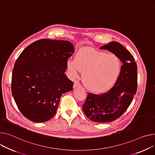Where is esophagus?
<instances>
[{
    "label": "esophagus",
    "mask_w": 155,
    "mask_h": 155,
    "mask_svg": "<svg viewBox=\"0 0 155 155\" xmlns=\"http://www.w3.org/2000/svg\"><path fill=\"white\" fill-rule=\"evenodd\" d=\"M81 85L80 84L78 83V81H75L74 83V84H73V88H76L77 87H79Z\"/></svg>",
    "instance_id": "obj_1"
}]
</instances>
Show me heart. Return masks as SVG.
<instances>
[{
    "instance_id": "heart-1",
    "label": "heart",
    "mask_w": 155,
    "mask_h": 155,
    "mask_svg": "<svg viewBox=\"0 0 155 155\" xmlns=\"http://www.w3.org/2000/svg\"><path fill=\"white\" fill-rule=\"evenodd\" d=\"M66 69L71 78L83 73L86 88L94 93H103L117 82L121 70V62L113 54H106L93 48H83L76 54L74 60H68Z\"/></svg>"
}]
</instances>
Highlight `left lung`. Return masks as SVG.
<instances>
[{
	"instance_id": "8db88e82",
	"label": "left lung",
	"mask_w": 155,
	"mask_h": 155,
	"mask_svg": "<svg viewBox=\"0 0 155 155\" xmlns=\"http://www.w3.org/2000/svg\"><path fill=\"white\" fill-rule=\"evenodd\" d=\"M100 49L119 58L123 63L121 73L114 86L106 93H88L83 110L92 121L108 123L119 118L131 103L137 90V65L131 54L119 42H111Z\"/></svg>"
}]
</instances>
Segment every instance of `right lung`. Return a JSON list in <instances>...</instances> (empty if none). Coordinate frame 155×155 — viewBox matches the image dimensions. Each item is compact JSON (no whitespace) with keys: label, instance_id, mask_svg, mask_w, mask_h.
Here are the masks:
<instances>
[{"label":"right lung","instance_id":"right-lung-1","mask_svg":"<svg viewBox=\"0 0 155 155\" xmlns=\"http://www.w3.org/2000/svg\"><path fill=\"white\" fill-rule=\"evenodd\" d=\"M74 52L68 41L41 39L27 47L17 59L11 90L22 114L35 122L55 115L61 96L72 90L73 82L64 74Z\"/></svg>","mask_w":155,"mask_h":155}]
</instances>
